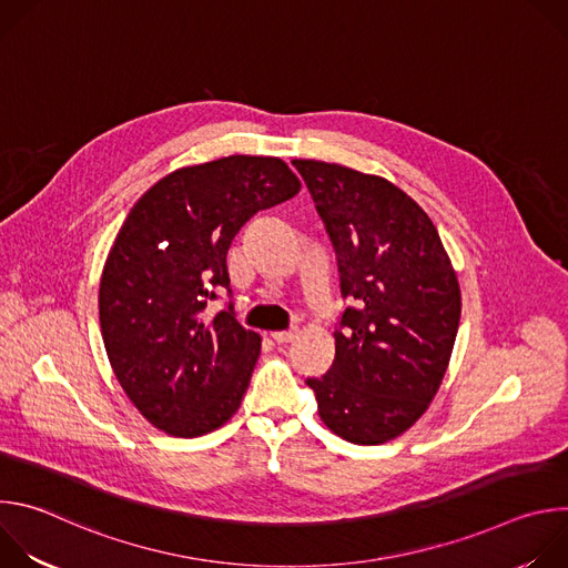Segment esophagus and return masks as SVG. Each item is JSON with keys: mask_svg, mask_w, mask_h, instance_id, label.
<instances>
[{"mask_svg": "<svg viewBox=\"0 0 568 568\" xmlns=\"http://www.w3.org/2000/svg\"><path fill=\"white\" fill-rule=\"evenodd\" d=\"M296 328H290V331H278V333H272V339L276 342V344H287V342H292L294 337H296Z\"/></svg>", "mask_w": 568, "mask_h": 568, "instance_id": "obj_1", "label": "esophagus"}]
</instances>
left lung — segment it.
<instances>
[{"instance_id":"left-lung-1","label":"left lung","mask_w":568,"mask_h":568,"mask_svg":"<svg viewBox=\"0 0 568 568\" xmlns=\"http://www.w3.org/2000/svg\"><path fill=\"white\" fill-rule=\"evenodd\" d=\"M333 242L344 298L335 359L307 377L318 416L355 445H382L429 407L460 321V290L429 215L390 182L294 159Z\"/></svg>"}]
</instances>
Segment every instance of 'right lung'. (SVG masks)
<instances>
[{
	"mask_svg": "<svg viewBox=\"0 0 568 568\" xmlns=\"http://www.w3.org/2000/svg\"><path fill=\"white\" fill-rule=\"evenodd\" d=\"M301 189L276 156H222L159 180L125 217L110 250L99 314L110 364L156 429L195 438L240 407L261 337L235 321L226 252L250 217Z\"/></svg>",
	"mask_w": 568,
	"mask_h": 568,
	"instance_id": "obj_1",
	"label": "right lung"
}]
</instances>
